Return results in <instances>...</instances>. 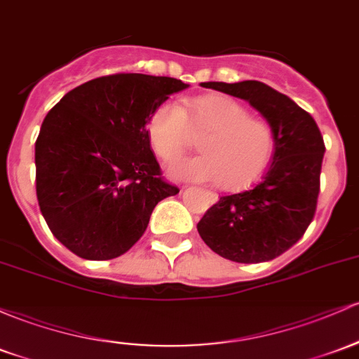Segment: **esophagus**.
<instances>
[{
	"label": "esophagus",
	"mask_w": 359,
	"mask_h": 359,
	"mask_svg": "<svg viewBox=\"0 0 359 359\" xmlns=\"http://www.w3.org/2000/svg\"><path fill=\"white\" fill-rule=\"evenodd\" d=\"M206 196H208V198H210L211 203H216V199H218V196H216V194H211V192H206Z\"/></svg>",
	"instance_id": "34e87169"
}]
</instances>
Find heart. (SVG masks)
Returning <instances> with one entry per match:
<instances>
[{
    "instance_id": "b5f03b06",
    "label": "heart",
    "mask_w": 359,
    "mask_h": 359,
    "mask_svg": "<svg viewBox=\"0 0 359 359\" xmlns=\"http://www.w3.org/2000/svg\"><path fill=\"white\" fill-rule=\"evenodd\" d=\"M148 140L160 160L175 161L199 141L203 155L170 168L175 179L219 182L226 191L252 186L269 167L276 136L267 121L252 117L249 109L226 95H201L186 104L163 102L148 121Z\"/></svg>"
}]
</instances>
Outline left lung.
<instances>
[{
  "instance_id": "obj_1",
  "label": "left lung",
  "mask_w": 359,
  "mask_h": 359,
  "mask_svg": "<svg viewBox=\"0 0 359 359\" xmlns=\"http://www.w3.org/2000/svg\"><path fill=\"white\" fill-rule=\"evenodd\" d=\"M247 100L266 117L276 136L269 170L250 191L223 196L198 223L201 238L224 259L242 264L273 261L303 237L320 192L324 137L317 122L290 97L261 81H208Z\"/></svg>"
}]
</instances>
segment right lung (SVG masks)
<instances>
[{
    "instance_id": "1",
    "label": "right lung",
    "mask_w": 359,
    "mask_h": 359,
    "mask_svg": "<svg viewBox=\"0 0 359 359\" xmlns=\"http://www.w3.org/2000/svg\"><path fill=\"white\" fill-rule=\"evenodd\" d=\"M168 76L119 73L66 93L35 141V191L47 226L88 261L126 254L143 237L156 204L179 189L161 177L147 124L170 93Z\"/></svg>"
}]
</instances>
